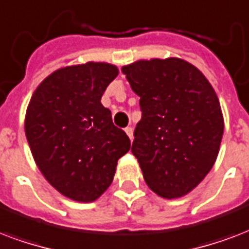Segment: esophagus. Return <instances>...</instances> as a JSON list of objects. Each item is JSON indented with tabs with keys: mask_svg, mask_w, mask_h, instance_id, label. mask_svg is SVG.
<instances>
[{
	"mask_svg": "<svg viewBox=\"0 0 249 249\" xmlns=\"http://www.w3.org/2000/svg\"><path fill=\"white\" fill-rule=\"evenodd\" d=\"M124 131H126L127 136H128V138H130L131 140H132V138H134V130H132L131 127H127V128Z\"/></svg>",
	"mask_w": 249,
	"mask_h": 249,
	"instance_id": "1",
	"label": "esophagus"
}]
</instances>
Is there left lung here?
Listing matches in <instances>:
<instances>
[{"mask_svg":"<svg viewBox=\"0 0 249 249\" xmlns=\"http://www.w3.org/2000/svg\"><path fill=\"white\" fill-rule=\"evenodd\" d=\"M140 97L132 155L148 187L163 198L184 196L214 165L223 135L218 97L184 59L153 58L122 67Z\"/></svg>","mask_w":249,"mask_h":249,"instance_id":"obj_1","label":"left lung"}]
</instances>
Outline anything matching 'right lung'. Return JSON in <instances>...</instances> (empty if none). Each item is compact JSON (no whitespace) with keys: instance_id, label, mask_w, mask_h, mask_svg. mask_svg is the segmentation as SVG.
<instances>
[{"instance_id":"obj_1","label":"right lung","mask_w":249,"mask_h":249,"mask_svg":"<svg viewBox=\"0 0 249 249\" xmlns=\"http://www.w3.org/2000/svg\"><path fill=\"white\" fill-rule=\"evenodd\" d=\"M118 75L114 65L87 62L46 76L31 97L24 131L34 160L63 196L90 203L113 182L130 139L101 104Z\"/></svg>"}]
</instances>
